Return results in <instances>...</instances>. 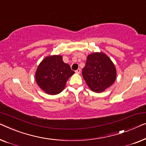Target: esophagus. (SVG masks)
Instances as JSON below:
<instances>
[{"mask_svg":"<svg viewBox=\"0 0 146 146\" xmlns=\"http://www.w3.org/2000/svg\"><path fill=\"white\" fill-rule=\"evenodd\" d=\"M75 73L79 74L80 73H81V69H78L77 70H76V71H75Z\"/></svg>","mask_w":146,"mask_h":146,"instance_id":"1","label":"esophagus"}]
</instances>
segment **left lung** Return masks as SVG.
Instances as JSON below:
<instances>
[{"label": "left lung", "instance_id": "left-lung-1", "mask_svg": "<svg viewBox=\"0 0 146 146\" xmlns=\"http://www.w3.org/2000/svg\"><path fill=\"white\" fill-rule=\"evenodd\" d=\"M82 74L89 89L99 93L114 83L116 69L113 62L105 53L94 52L87 56Z\"/></svg>", "mask_w": 146, "mask_h": 146}]
</instances>
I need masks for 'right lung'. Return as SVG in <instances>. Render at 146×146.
Instances as JSON below:
<instances>
[{
    "instance_id": "add662e5",
    "label": "right lung",
    "mask_w": 146,
    "mask_h": 146,
    "mask_svg": "<svg viewBox=\"0 0 146 146\" xmlns=\"http://www.w3.org/2000/svg\"><path fill=\"white\" fill-rule=\"evenodd\" d=\"M75 73L69 65L65 63L59 55L47 56L41 61L36 69V83L45 93L54 95L65 89L69 78Z\"/></svg>"
}]
</instances>
